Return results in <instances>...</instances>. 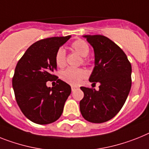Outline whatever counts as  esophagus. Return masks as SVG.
Returning <instances> with one entry per match:
<instances>
[{
	"label": "esophagus",
	"mask_w": 149,
	"mask_h": 149,
	"mask_svg": "<svg viewBox=\"0 0 149 149\" xmlns=\"http://www.w3.org/2000/svg\"><path fill=\"white\" fill-rule=\"evenodd\" d=\"M77 89H78V87H77V86H72V91H74V90H76Z\"/></svg>",
	"instance_id": "esophagus-1"
}]
</instances>
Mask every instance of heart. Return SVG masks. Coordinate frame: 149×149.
<instances>
[{"label": "heart", "mask_w": 149, "mask_h": 149, "mask_svg": "<svg viewBox=\"0 0 149 149\" xmlns=\"http://www.w3.org/2000/svg\"><path fill=\"white\" fill-rule=\"evenodd\" d=\"M72 50L78 53L82 56V63L88 65L90 63L87 56L90 53V46L85 40L78 39L73 42L71 45ZM55 62L57 67L63 68L65 66V51L62 47L57 49L55 55ZM87 74L86 71L82 68H68L60 72V78L68 84L77 86L81 83L84 78H86Z\"/></svg>", "instance_id": "heart-1"}]
</instances>
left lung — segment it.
I'll return each instance as SVG.
<instances>
[{
  "label": "left lung",
  "mask_w": 149,
  "mask_h": 149,
  "mask_svg": "<svg viewBox=\"0 0 149 149\" xmlns=\"http://www.w3.org/2000/svg\"><path fill=\"white\" fill-rule=\"evenodd\" d=\"M95 54V67L90 77L100 90L81 87L84 98L80 110L85 120L103 123L111 120L125 103L131 88L132 67L127 56L115 43L103 35H84Z\"/></svg>",
  "instance_id": "8db88e82"
}]
</instances>
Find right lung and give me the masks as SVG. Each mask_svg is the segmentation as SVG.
I'll return each mask as SVG.
<instances>
[{"label":"right lung","mask_w":149,"mask_h":149,"mask_svg":"<svg viewBox=\"0 0 149 149\" xmlns=\"http://www.w3.org/2000/svg\"><path fill=\"white\" fill-rule=\"evenodd\" d=\"M70 38L53 37L35 42L16 65L12 81L16 102L24 115L35 124L58 120L72 92L69 85L54 74L56 53ZM47 81H56L57 85L47 87Z\"/></svg>","instance_id":"1"}]
</instances>
